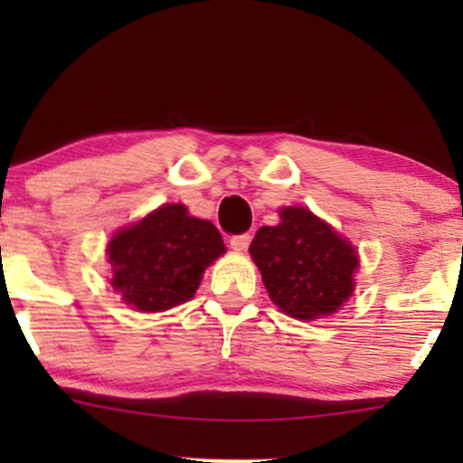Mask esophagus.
Returning <instances> with one entry per match:
<instances>
[{
	"label": "esophagus",
	"mask_w": 463,
	"mask_h": 463,
	"mask_svg": "<svg viewBox=\"0 0 463 463\" xmlns=\"http://www.w3.org/2000/svg\"><path fill=\"white\" fill-rule=\"evenodd\" d=\"M250 246V235L248 232H243V235H235L231 237V248L237 250V252H243Z\"/></svg>",
	"instance_id": "esophagus-1"
}]
</instances>
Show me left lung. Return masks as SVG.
Segmentation results:
<instances>
[{
	"instance_id": "8db88e82",
	"label": "left lung",
	"mask_w": 463,
	"mask_h": 463,
	"mask_svg": "<svg viewBox=\"0 0 463 463\" xmlns=\"http://www.w3.org/2000/svg\"><path fill=\"white\" fill-rule=\"evenodd\" d=\"M250 254L269 298L291 317L331 316L354 289L357 252L309 209L280 211V224L259 228Z\"/></svg>"
}]
</instances>
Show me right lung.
<instances>
[{"label": "right lung", "instance_id": "add662e5", "mask_svg": "<svg viewBox=\"0 0 463 463\" xmlns=\"http://www.w3.org/2000/svg\"><path fill=\"white\" fill-rule=\"evenodd\" d=\"M224 252L209 220L191 217L183 204H165L110 239V285L139 311L172 309L195 294L204 269Z\"/></svg>", "mask_w": 463, "mask_h": 463}]
</instances>
